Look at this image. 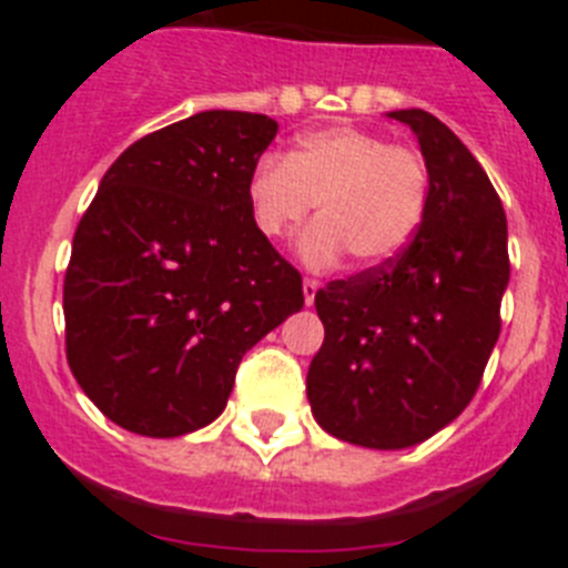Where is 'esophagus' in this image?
Here are the masks:
<instances>
[{
	"label": "esophagus",
	"mask_w": 568,
	"mask_h": 568,
	"mask_svg": "<svg viewBox=\"0 0 568 568\" xmlns=\"http://www.w3.org/2000/svg\"><path fill=\"white\" fill-rule=\"evenodd\" d=\"M321 290V281L318 278H304V304H313L315 301V293Z\"/></svg>",
	"instance_id": "esophagus-1"
}]
</instances>
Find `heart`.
I'll list each match as a JSON object with an SVG mask.
<instances>
[{
  "mask_svg": "<svg viewBox=\"0 0 568 568\" xmlns=\"http://www.w3.org/2000/svg\"><path fill=\"white\" fill-rule=\"evenodd\" d=\"M253 224L267 239L295 233L318 204L321 222L301 241L313 267L353 255L358 267L398 258L424 224L429 168L424 155L361 128L304 135L284 155H264L247 182Z\"/></svg>",
  "mask_w": 568,
  "mask_h": 568,
  "instance_id": "obj_1",
  "label": "heart"
}]
</instances>
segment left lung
<instances>
[{"mask_svg": "<svg viewBox=\"0 0 568 568\" xmlns=\"http://www.w3.org/2000/svg\"><path fill=\"white\" fill-rule=\"evenodd\" d=\"M429 168L413 244L384 267L315 293L324 344L307 373L315 420L338 440L406 449L453 424L500 335L509 284L506 213L489 175L426 110H393Z\"/></svg>", "mask_w": 568, "mask_h": 568, "instance_id": "obj_1", "label": "left lung"}]
</instances>
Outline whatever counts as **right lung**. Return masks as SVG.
<instances>
[{
	"label": "right lung",
	"mask_w": 568,
	"mask_h": 568,
	"mask_svg": "<svg viewBox=\"0 0 568 568\" xmlns=\"http://www.w3.org/2000/svg\"><path fill=\"white\" fill-rule=\"evenodd\" d=\"M270 115L204 110L130 144L104 173L64 273L73 378L148 438L224 413L235 369L304 307L301 273L253 224L250 173Z\"/></svg>",
	"instance_id": "1"
}]
</instances>
